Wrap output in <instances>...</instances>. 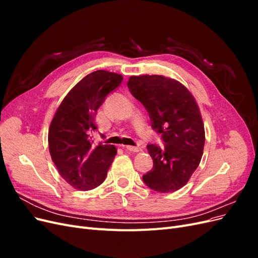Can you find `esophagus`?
Masks as SVG:
<instances>
[{"label":"esophagus","mask_w":258,"mask_h":258,"mask_svg":"<svg viewBox=\"0 0 258 258\" xmlns=\"http://www.w3.org/2000/svg\"><path fill=\"white\" fill-rule=\"evenodd\" d=\"M122 147L126 148V150H127V151H129V152H134V153H138V152H140V147H137V146H131V145L124 146V145H122Z\"/></svg>","instance_id":"esophagus-1"}]
</instances>
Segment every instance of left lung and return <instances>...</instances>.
Here are the masks:
<instances>
[{"mask_svg": "<svg viewBox=\"0 0 258 258\" xmlns=\"http://www.w3.org/2000/svg\"><path fill=\"white\" fill-rule=\"evenodd\" d=\"M127 85L165 143V148L147 145L154 166L143 182L158 192L178 190L189 181L204 154L205 126L196 100L184 85L162 75L130 76Z\"/></svg>", "mask_w": 258, "mask_h": 258, "instance_id": "8db88e82", "label": "left lung"}]
</instances>
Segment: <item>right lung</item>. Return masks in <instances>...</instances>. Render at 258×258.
I'll list each match as a JSON object with an SVG mask.
<instances>
[{"label":"right lung","mask_w":258,"mask_h":258,"mask_svg":"<svg viewBox=\"0 0 258 258\" xmlns=\"http://www.w3.org/2000/svg\"><path fill=\"white\" fill-rule=\"evenodd\" d=\"M122 82L120 74L98 70L69 91L54 114L48 131L51 159L59 174L79 190L102 184L117 153L114 145L95 146L91 132L95 116L108 93Z\"/></svg>","instance_id":"obj_1"}]
</instances>
